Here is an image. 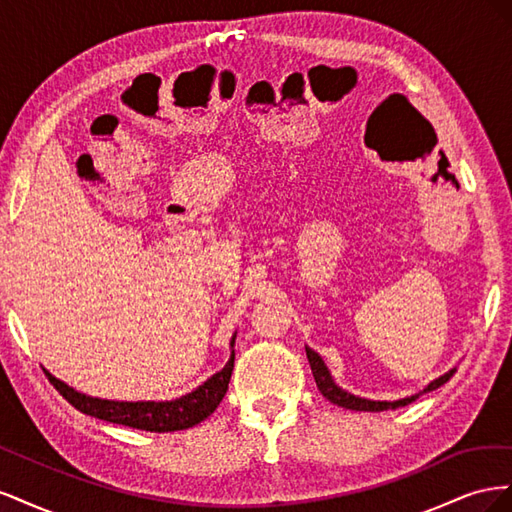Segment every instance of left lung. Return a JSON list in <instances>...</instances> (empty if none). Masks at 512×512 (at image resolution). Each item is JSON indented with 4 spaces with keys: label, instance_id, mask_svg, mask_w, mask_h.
Masks as SVG:
<instances>
[{
    "label": "left lung",
    "instance_id": "obj_1",
    "mask_svg": "<svg viewBox=\"0 0 512 512\" xmlns=\"http://www.w3.org/2000/svg\"><path fill=\"white\" fill-rule=\"evenodd\" d=\"M305 352H307L309 365H312V374H314V380H316V384H318L320 393H322L324 397H327V399L331 401V404H337V406H342V408H346V410H356V412H382V410L404 408V406L412 404V401H416L423 393L440 389V386L446 384L448 380H451L453 374L457 371V367L448 369L444 376H440V378H436V380H431V382L425 386V389H423L421 393H416V395H410V397H404V399H395V401H378V399H365V397H359V395H352V393L344 391L342 386H339V384L333 380L329 367L324 365V361H322V356H320L318 352H314L309 346H305Z\"/></svg>",
    "mask_w": 512,
    "mask_h": 512
}]
</instances>
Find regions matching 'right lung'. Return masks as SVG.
I'll return each mask as SVG.
<instances>
[{
  "label": "right lung",
  "instance_id": "right-lung-1",
  "mask_svg": "<svg viewBox=\"0 0 512 512\" xmlns=\"http://www.w3.org/2000/svg\"><path fill=\"white\" fill-rule=\"evenodd\" d=\"M235 337L230 339V359L220 369L218 374L207 378L203 384L196 386L192 393H185L177 399L170 401H115V399H100L91 397L81 391L72 389L66 382L55 378L49 369H44L46 378L51 380L55 389L68 399L70 404L81 410L83 414L96 416L100 421L126 425L132 429L143 431H156V433H168V431H181L198 425L205 421L207 416L215 412L220 406L228 391V382L232 376V367H235Z\"/></svg>",
  "mask_w": 512,
  "mask_h": 512
}]
</instances>
